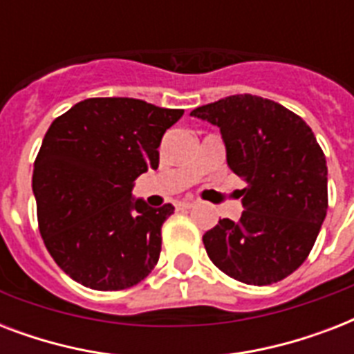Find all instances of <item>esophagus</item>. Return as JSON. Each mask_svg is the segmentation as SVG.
Masks as SVG:
<instances>
[{
	"label": "esophagus",
	"mask_w": 354,
	"mask_h": 354,
	"mask_svg": "<svg viewBox=\"0 0 354 354\" xmlns=\"http://www.w3.org/2000/svg\"><path fill=\"white\" fill-rule=\"evenodd\" d=\"M194 205V200H182V202H178L176 207L178 209H191Z\"/></svg>",
	"instance_id": "1"
}]
</instances>
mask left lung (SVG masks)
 <instances>
[{
    "instance_id": "8db88e82",
    "label": "left lung",
    "mask_w": 354,
    "mask_h": 354,
    "mask_svg": "<svg viewBox=\"0 0 354 354\" xmlns=\"http://www.w3.org/2000/svg\"><path fill=\"white\" fill-rule=\"evenodd\" d=\"M191 115L221 128L227 165L246 182L239 222L204 235L216 268L246 285H272L303 264L327 215V163L299 115L263 97L232 95Z\"/></svg>"
}]
</instances>
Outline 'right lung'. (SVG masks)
Returning a JSON list of instances; mask_svg holds the SVG:
<instances>
[{
  "instance_id": "1",
  "label": "right lung",
  "mask_w": 354,
  "mask_h": 354,
  "mask_svg": "<svg viewBox=\"0 0 354 354\" xmlns=\"http://www.w3.org/2000/svg\"><path fill=\"white\" fill-rule=\"evenodd\" d=\"M183 110L128 97L77 102L51 122L32 171L38 226L55 263L93 290L138 285L158 263L171 204L133 200L136 178L160 165Z\"/></svg>"
}]
</instances>
